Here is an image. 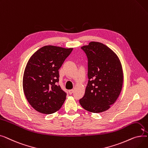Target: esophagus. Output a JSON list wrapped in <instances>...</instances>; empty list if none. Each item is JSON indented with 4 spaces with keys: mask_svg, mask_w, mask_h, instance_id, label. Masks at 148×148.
Here are the masks:
<instances>
[{
    "mask_svg": "<svg viewBox=\"0 0 148 148\" xmlns=\"http://www.w3.org/2000/svg\"><path fill=\"white\" fill-rule=\"evenodd\" d=\"M73 91H74L73 89H71V90H68V92H69V94H72Z\"/></svg>",
    "mask_w": 148,
    "mask_h": 148,
    "instance_id": "obj_1",
    "label": "esophagus"
}]
</instances>
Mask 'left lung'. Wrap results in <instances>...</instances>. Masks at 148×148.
<instances>
[{"mask_svg":"<svg viewBox=\"0 0 148 148\" xmlns=\"http://www.w3.org/2000/svg\"><path fill=\"white\" fill-rule=\"evenodd\" d=\"M81 49L88 58L89 80L80 104L90 112L106 111L122 90L123 75L120 60L113 50L101 42L92 41Z\"/></svg>","mask_w":148,"mask_h":148,"instance_id":"left-lung-1","label":"left lung"}]
</instances>
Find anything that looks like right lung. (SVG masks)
Returning <instances> with one entry per match:
<instances>
[{"label":"right lung","instance_id":"add662e5","mask_svg":"<svg viewBox=\"0 0 148 148\" xmlns=\"http://www.w3.org/2000/svg\"><path fill=\"white\" fill-rule=\"evenodd\" d=\"M73 48L45 45L28 60L23 79V88L29 103L35 110L52 114L59 110L66 94L59 82V69Z\"/></svg>","mask_w":148,"mask_h":148}]
</instances>
